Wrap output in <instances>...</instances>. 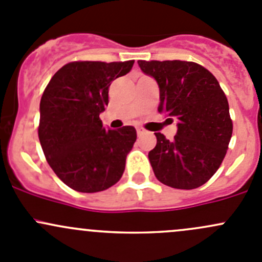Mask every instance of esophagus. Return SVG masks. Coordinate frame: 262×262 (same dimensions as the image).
<instances>
[{
  "label": "esophagus",
  "mask_w": 262,
  "mask_h": 262,
  "mask_svg": "<svg viewBox=\"0 0 262 262\" xmlns=\"http://www.w3.org/2000/svg\"><path fill=\"white\" fill-rule=\"evenodd\" d=\"M144 133V130L142 128H137V134H138V136H141V134H143Z\"/></svg>",
  "instance_id": "34e87169"
}]
</instances>
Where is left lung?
Instances as JSON below:
<instances>
[{
  "instance_id": "obj_1",
  "label": "left lung",
  "mask_w": 262,
  "mask_h": 262,
  "mask_svg": "<svg viewBox=\"0 0 262 262\" xmlns=\"http://www.w3.org/2000/svg\"><path fill=\"white\" fill-rule=\"evenodd\" d=\"M138 66L157 82L158 112L178 120L173 141L155 133L157 144L148 153L153 172L167 186L196 189L216 172L228 149L233 125L226 95L198 63L138 60Z\"/></svg>"
}]
</instances>
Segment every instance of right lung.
<instances>
[{
	"mask_svg": "<svg viewBox=\"0 0 262 262\" xmlns=\"http://www.w3.org/2000/svg\"><path fill=\"white\" fill-rule=\"evenodd\" d=\"M134 60L72 62L49 81L40 100L39 141L49 166L71 189L97 192L120 180L137 139L134 126L112 130L100 114L109 104V87Z\"/></svg>",
	"mask_w": 262,
	"mask_h": 262,
	"instance_id": "obj_1",
	"label": "right lung"
}]
</instances>
